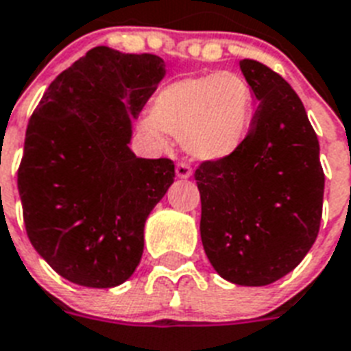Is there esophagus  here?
<instances>
[{
    "instance_id": "obj_1",
    "label": "esophagus",
    "mask_w": 351,
    "mask_h": 351,
    "mask_svg": "<svg viewBox=\"0 0 351 351\" xmlns=\"http://www.w3.org/2000/svg\"><path fill=\"white\" fill-rule=\"evenodd\" d=\"M176 176H178L179 179L192 178V168H190V165H186V162H178V167H176Z\"/></svg>"
}]
</instances>
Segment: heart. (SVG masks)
<instances>
[{"label": "heart", "instance_id": "heart-1", "mask_svg": "<svg viewBox=\"0 0 351 351\" xmlns=\"http://www.w3.org/2000/svg\"><path fill=\"white\" fill-rule=\"evenodd\" d=\"M255 114L250 81L237 72L214 70L162 86L141 130L156 141L165 139V132L179 137L193 159L223 161L245 148Z\"/></svg>", "mask_w": 351, "mask_h": 351}]
</instances>
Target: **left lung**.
<instances>
[{"instance_id":"obj_1","label":"left lung","mask_w":351,"mask_h":351,"mask_svg":"<svg viewBox=\"0 0 351 351\" xmlns=\"http://www.w3.org/2000/svg\"><path fill=\"white\" fill-rule=\"evenodd\" d=\"M239 64L259 103L255 123L237 156L195 170L199 228L223 279L266 287L293 270L317 239L324 172L317 134L293 88L259 61Z\"/></svg>"}]
</instances>
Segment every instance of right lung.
Masks as SVG:
<instances>
[{"mask_svg": "<svg viewBox=\"0 0 351 351\" xmlns=\"http://www.w3.org/2000/svg\"><path fill=\"white\" fill-rule=\"evenodd\" d=\"M154 54L96 47L56 77L30 117L18 190L30 243L52 270L88 288L139 265L145 223L176 178L167 158H136L132 119L165 77Z\"/></svg>", "mask_w": 351, "mask_h": 351, "instance_id": "1", "label": "right lung"}]
</instances>
